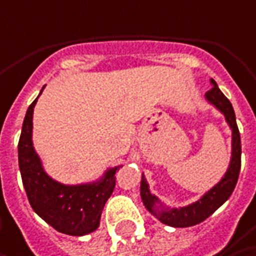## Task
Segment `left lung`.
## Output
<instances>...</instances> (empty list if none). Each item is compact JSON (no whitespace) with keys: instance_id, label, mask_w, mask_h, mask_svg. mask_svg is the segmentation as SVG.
<instances>
[{"instance_id":"left-lung-1","label":"left lung","mask_w":256,"mask_h":256,"mask_svg":"<svg viewBox=\"0 0 256 256\" xmlns=\"http://www.w3.org/2000/svg\"><path fill=\"white\" fill-rule=\"evenodd\" d=\"M210 82L214 86L209 91H206L205 96L216 109H220L224 113L226 120L228 122L230 128L233 130V152H232V162H230L227 174L214 188H210L200 200H198L186 208L180 209L164 208L162 204L158 200V198L150 193L148 184L146 182L144 176L142 178V199H143L144 206L156 218H159L164 224L171 226V227H190V226H196V224L205 221L232 196V193L238 184L240 165H242V144H240L239 128L236 124V114H234L230 100L221 92V90L216 86L215 80H212Z\"/></svg>"}]
</instances>
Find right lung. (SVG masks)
I'll list each match as a JSON object with an SVG mask.
<instances>
[{
	"label": "right lung",
	"instance_id": "add662e5",
	"mask_svg": "<svg viewBox=\"0 0 256 256\" xmlns=\"http://www.w3.org/2000/svg\"><path fill=\"white\" fill-rule=\"evenodd\" d=\"M36 100L26 112L18 140V168L29 204L57 232L69 236L88 234L100 226L102 210L112 194L114 174L120 166L109 170L102 181L92 184L63 186L51 180L32 146V114Z\"/></svg>",
	"mask_w": 256,
	"mask_h": 256
}]
</instances>
